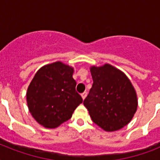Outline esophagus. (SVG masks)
<instances>
[{
    "instance_id": "obj_1",
    "label": "esophagus",
    "mask_w": 160,
    "mask_h": 160,
    "mask_svg": "<svg viewBox=\"0 0 160 160\" xmlns=\"http://www.w3.org/2000/svg\"><path fill=\"white\" fill-rule=\"evenodd\" d=\"M86 95H87V93H86V92H84V93H82V94H81V97H82L83 100H85V97H86Z\"/></svg>"
}]
</instances>
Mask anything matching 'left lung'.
Returning <instances> with one entry per match:
<instances>
[{"instance_id": "left-lung-1", "label": "left lung", "mask_w": 160, "mask_h": 160, "mask_svg": "<svg viewBox=\"0 0 160 160\" xmlns=\"http://www.w3.org/2000/svg\"><path fill=\"white\" fill-rule=\"evenodd\" d=\"M93 85L84 100L93 122L105 131H116L133 119L138 107L136 91L123 71L109 64L92 65Z\"/></svg>"}]
</instances>
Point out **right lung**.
<instances>
[{"instance_id":"right-lung-1","label":"right lung","mask_w":160,"mask_h":160,"mask_svg":"<svg viewBox=\"0 0 160 160\" xmlns=\"http://www.w3.org/2000/svg\"><path fill=\"white\" fill-rule=\"evenodd\" d=\"M73 73L74 68L56 61L39 69L30 83L26 92L29 111L42 126H60L83 102L75 90Z\"/></svg>"}]
</instances>
